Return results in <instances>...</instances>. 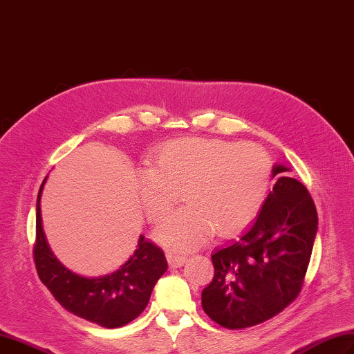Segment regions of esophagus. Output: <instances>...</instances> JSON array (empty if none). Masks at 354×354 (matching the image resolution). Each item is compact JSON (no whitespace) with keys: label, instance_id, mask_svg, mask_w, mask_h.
I'll use <instances>...</instances> for the list:
<instances>
[{"label":"esophagus","instance_id":"34e87169","mask_svg":"<svg viewBox=\"0 0 354 354\" xmlns=\"http://www.w3.org/2000/svg\"><path fill=\"white\" fill-rule=\"evenodd\" d=\"M166 257H167V261H169V266L174 267V268L184 266V262L187 261L185 254H179V253H175V252H167Z\"/></svg>","mask_w":354,"mask_h":354}]
</instances>
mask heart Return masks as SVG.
I'll use <instances>...</instances> for the list:
<instances>
[{"label":"heart","instance_id":"heart-1","mask_svg":"<svg viewBox=\"0 0 354 354\" xmlns=\"http://www.w3.org/2000/svg\"><path fill=\"white\" fill-rule=\"evenodd\" d=\"M271 174V160L258 145L175 140L140 171V201L147 218L160 221L183 192L187 205L162 221L155 238L170 249L192 250L214 231L229 235L250 225L267 199Z\"/></svg>","mask_w":354,"mask_h":354}]
</instances>
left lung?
I'll return each instance as SVG.
<instances>
[{
  "mask_svg": "<svg viewBox=\"0 0 354 354\" xmlns=\"http://www.w3.org/2000/svg\"><path fill=\"white\" fill-rule=\"evenodd\" d=\"M288 170L273 167L276 184L258 218L211 254L214 277L202 291V308L221 327L238 330L264 323L301 291L318 216L306 187L286 176Z\"/></svg>",
  "mask_w": 354,
  "mask_h": 354,
  "instance_id": "left-lung-1",
  "label": "left lung"
}]
</instances>
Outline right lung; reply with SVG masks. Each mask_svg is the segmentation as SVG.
Returning a JSON list of instances; mask_svg holds the SVG:
<instances>
[{
	"instance_id": "add662e5",
	"label": "right lung",
	"mask_w": 354,
	"mask_h": 354,
	"mask_svg": "<svg viewBox=\"0 0 354 354\" xmlns=\"http://www.w3.org/2000/svg\"><path fill=\"white\" fill-rule=\"evenodd\" d=\"M36 205V244L32 249L40 281L60 305L73 315L106 328L122 327L137 318L149 303L158 279L166 273L164 252L143 235L125 264L111 274L84 277L66 268L49 249L40 217V196Z\"/></svg>"
}]
</instances>
